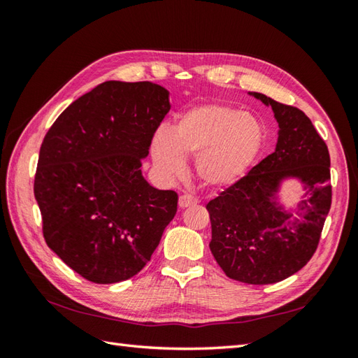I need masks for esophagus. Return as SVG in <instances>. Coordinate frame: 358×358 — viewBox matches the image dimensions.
Here are the masks:
<instances>
[{
	"mask_svg": "<svg viewBox=\"0 0 358 358\" xmlns=\"http://www.w3.org/2000/svg\"><path fill=\"white\" fill-rule=\"evenodd\" d=\"M196 203V200L194 199V196H191V195H187V194H185V195H181L180 199H178V206L181 208V209H185V208H189V206H194V204Z\"/></svg>",
	"mask_w": 358,
	"mask_h": 358,
	"instance_id": "esophagus-1",
	"label": "esophagus"
}]
</instances>
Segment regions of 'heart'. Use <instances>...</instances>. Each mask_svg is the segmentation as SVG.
Segmentation results:
<instances>
[{"label": "heart", "instance_id": "1", "mask_svg": "<svg viewBox=\"0 0 358 358\" xmlns=\"http://www.w3.org/2000/svg\"><path fill=\"white\" fill-rule=\"evenodd\" d=\"M263 141L264 127L252 113L206 103L178 113L171 131L159 129L150 154L158 171L169 177L185 171V157H196L199 177L209 186L223 187L245 175Z\"/></svg>", "mask_w": 358, "mask_h": 358}]
</instances>
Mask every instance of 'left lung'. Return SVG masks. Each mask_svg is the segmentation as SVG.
Listing matches in <instances>:
<instances>
[{
    "instance_id": "obj_1",
    "label": "left lung",
    "mask_w": 358,
    "mask_h": 358,
    "mask_svg": "<svg viewBox=\"0 0 358 358\" xmlns=\"http://www.w3.org/2000/svg\"><path fill=\"white\" fill-rule=\"evenodd\" d=\"M278 123L275 150L206 204L210 252L232 280L271 285L291 277L317 250L331 209V158L305 112L252 92ZM296 178L303 194L296 217L276 201L280 181Z\"/></svg>"
}]
</instances>
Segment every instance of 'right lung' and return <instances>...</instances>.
Instances as JSON below:
<instances>
[{
	"instance_id": "right-lung-1",
	"label": "right lung",
	"mask_w": 358,
	"mask_h": 358,
	"mask_svg": "<svg viewBox=\"0 0 358 358\" xmlns=\"http://www.w3.org/2000/svg\"><path fill=\"white\" fill-rule=\"evenodd\" d=\"M171 109L150 81H106L75 100L45 134L34 192L48 246L83 278L136 275L177 214L178 195L141 173Z\"/></svg>"
}]
</instances>
